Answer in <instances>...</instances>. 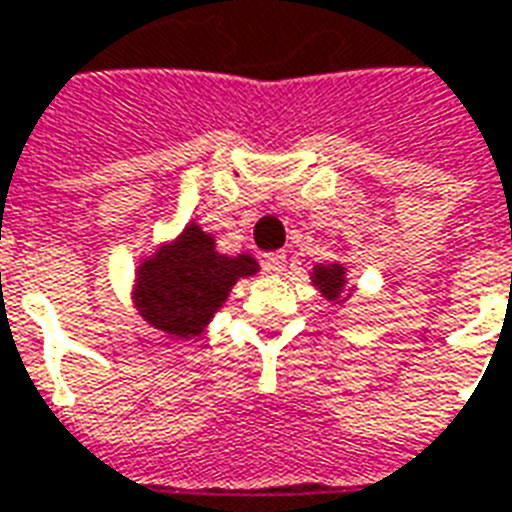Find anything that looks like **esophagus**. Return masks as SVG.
I'll list each match as a JSON object with an SVG mask.
<instances>
[{
    "instance_id": "esophagus-1",
    "label": "esophagus",
    "mask_w": 512,
    "mask_h": 512,
    "mask_svg": "<svg viewBox=\"0 0 512 512\" xmlns=\"http://www.w3.org/2000/svg\"><path fill=\"white\" fill-rule=\"evenodd\" d=\"M261 264H264V270L267 272H275V275H278V272L286 270V253L281 251L264 253V256H261Z\"/></svg>"
}]
</instances>
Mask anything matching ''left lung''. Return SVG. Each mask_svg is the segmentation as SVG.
I'll use <instances>...</instances> for the list:
<instances>
[{
	"label": "left lung",
	"mask_w": 512,
	"mask_h": 512,
	"mask_svg": "<svg viewBox=\"0 0 512 512\" xmlns=\"http://www.w3.org/2000/svg\"><path fill=\"white\" fill-rule=\"evenodd\" d=\"M313 283L322 289L327 300H338L346 289V272L341 264H316L313 267Z\"/></svg>",
	"instance_id": "1"
}]
</instances>
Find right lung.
<instances>
[{
  "mask_svg": "<svg viewBox=\"0 0 512 512\" xmlns=\"http://www.w3.org/2000/svg\"><path fill=\"white\" fill-rule=\"evenodd\" d=\"M251 256H223L210 234L188 226L174 245L141 264L136 281L138 311L152 327L174 338L199 335L212 313L229 297L231 286L253 275Z\"/></svg>",
  "mask_w": 512,
  "mask_h": 512,
  "instance_id": "obj_1",
  "label": "right lung"
}]
</instances>
